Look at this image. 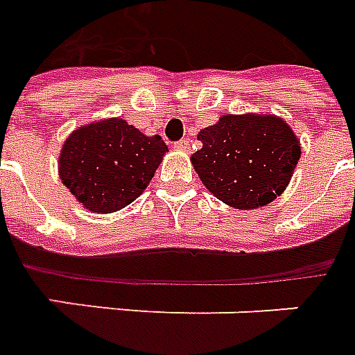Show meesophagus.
Returning <instances> with one entry per match:
<instances>
[{"label":"esophagus","mask_w":355,"mask_h":355,"mask_svg":"<svg viewBox=\"0 0 355 355\" xmlns=\"http://www.w3.org/2000/svg\"><path fill=\"white\" fill-rule=\"evenodd\" d=\"M191 138H183V140H180V142H175V149H180V151H189V148H191Z\"/></svg>","instance_id":"1"}]
</instances>
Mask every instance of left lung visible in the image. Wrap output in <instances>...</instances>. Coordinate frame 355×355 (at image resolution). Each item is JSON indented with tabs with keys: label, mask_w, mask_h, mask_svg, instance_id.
<instances>
[{
	"label": "left lung",
	"mask_w": 355,
	"mask_h": 355,
	"mask_svg": "<svg viewBox=\"0 0 355 355\" xmlns=\"http://www.w3.org/2000/svg\"><path fill=\"white\" fill-rule=\"evenodd\" d=\"M191 161L209 193L236 209L268 206L284 193L301 157L294 130L281 117L226 114L200 130Z\"/></svg>",
	"instance_id": "obj_1"
}]
</instances>
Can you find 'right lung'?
Returning a JSON list of instances; mask_svg holds the SVG:
<instances>
[{
	"label": "right lung",
	"instance_id": "obj_1",
	"mask_svg": "<svg viewBox=\"0 0 355 355\" xmlns=\"http://www.w3.org/2000/svg\"><path fill=\"white\" fill-rule=\"evenodd\" d=\"M168 151L159 135L146 137L121 117L78 127L60 153V178L82 206L114 213L144 193Z\"/></svg>",
	"mask_w": 355,
	"mask_h": 355
}]
</instances>
